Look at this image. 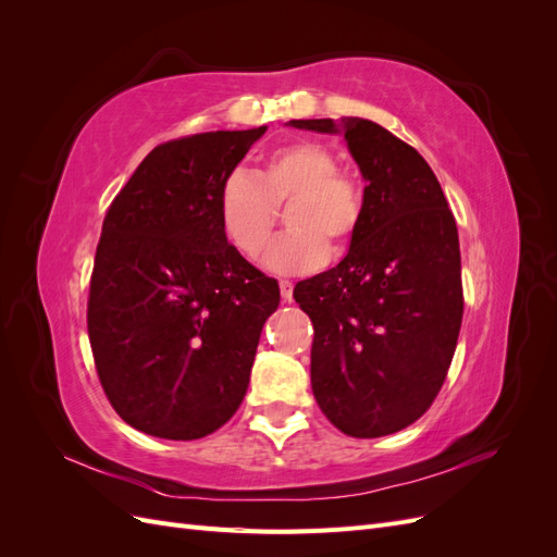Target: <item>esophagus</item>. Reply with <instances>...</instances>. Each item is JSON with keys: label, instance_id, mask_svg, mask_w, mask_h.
<instances>
[{"label": "esophagus", "instance_id": "obj_1", "mask_svg": "<svg viewBox=\"0 0 557 557\" xmlns=\"http://www.w3.org/2000/svg\"><path fill=\"white\" fill-rule=\"evenodd\" d=\"M278 288H281V297H283V301H290V299H293V288H295V285H293L290 281H281V283H278Z\"/></svg>", "mask_w": 557, "mask_h": 557}]
</instances>
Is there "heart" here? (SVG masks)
I'll list each match as a JSON object with an SVG mask.
<instances>
[{"mask_svg": "<svg viewBox=\"0 0 557 557\" xmlns=\"http://www.w3.org/2000/svg\"><path fill=\"white\" fill-rule=\"evenodd\" d=\"M285 209L288 232L267 248L264 269L283 276L309 274L327 248L344 250L364 218L362 183L339 170L327 144L299 139L272 150L250 174H230L218 193V221L225 239L246 260H258Z\"/></svg>", "mask_w": 557, "mask_h": 557, "instance_id": "obj_1", "label": "heart"}]
</instances>
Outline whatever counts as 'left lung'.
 I'll return each instance as SVG.
<instances>
[{
	"mask_svg": "<svg viewBox=\"0 0 557 557\" xmlns=\"http://www.w3.org/2000/svg\"><path fill=\"white\" fill-rule=\"evenodd\" d=\"M342 134L364 178V218L346 258L295 285L309 313L311 387L334 428L358 440L423 416L462 325L460 242L440 181L416 148L364 117L290 121Z\"/></svg>",
	"mask_w": 557,
	"mask_h": 557,
	"instance_id": "left-lung-1",
	"label": "left lung"
}]
</instances>
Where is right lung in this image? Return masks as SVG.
Instances as JSON below:
<instances>
[{
	"label": "right lung",
	"mask_w": 557,
	"mask_h": 557,
	"mask_svg": "<svg viewBox=\"0 0 557 557\" xmlns=\"http://www.w3.org/2000/svg\"><path fill=\"white\" fill-rule=\"evenodd\" d=\"M264 132H205L153 148L104 218L88 334L111 407L134 430L201 440L248 391L281 293L225 239L218 193Z\"/></svg>",
	"instance_id": "add662e5"
}]
</instances>
